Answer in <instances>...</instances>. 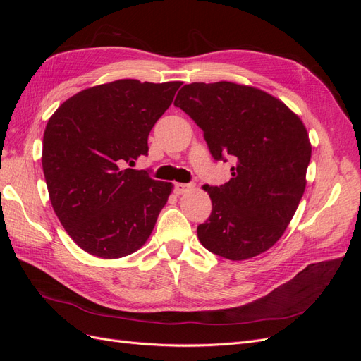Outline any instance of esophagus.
<instances>
[{
    "label": "esophagus",
    "mask_w": 361,
    "mask_h": 361,
    "mask_svg": "<svg viewBox=\"0 0 361 361\" xmlns=\"http://www.w3.org/2000/svg\"><path fill=\"white\" fill-rule=\"evenodd\" d=\"M192 188L191 183H174V192L176 194H185Z\"/></svg>",
    "instance_id": "1"
}]
</instances>
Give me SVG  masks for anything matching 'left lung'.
Listing matches in <instances>:
<instances>
[{
	"label": "left lung",
	"mask_w": 361,
	"mask_h": 361,
	"mask_svg": "<svg viewBox=\"0 0 361 361\" xmlns=\"http://www.w3.org/2000/svg\"><path fill=\"white\" fill-rule=\"evenodd\" d=\"M174 106L203 130L214 159L232 157V179L203 187L212 212L197 227L204 248L228 260L259 256L285 233L305 190L312 145L277 97L231 81L183 85Z\"/></svg>",
	"instance_id": "1"
}]
</instances>
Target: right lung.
<instances>
[{"instance_id":"1","label":"right lung","mask_w":361,"mask_h":361,"mask_svg":"<svg viewBox=\"0 0 361 361\" xmlns=\"http://www.w3.org/2000/svg\"><path fill=\"white\" fill-rule=\"evenodd\" d=\"M180 81L117 80L64 101L43 134L42 167L54 212L89 255L118 259L145 245L173 191L129 169Z\"/></svg>"}]
</instances>
